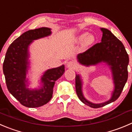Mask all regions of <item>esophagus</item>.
Instances as JSON below:
<instances>
[{
  "label": "esophagus",
  "instance_id": "34e87169",
  "mask_svg": "<svg viewBox=\"0 0 132 132\" xmlns=\"http://www.w3.org/2000/svg\"><path fill=\"white\" fill-rule=\"evenodd\" d=\"M66 66L68 68H74L75 67V63L73 61H69L66 64Z\"/></svg>",
  "mask_w": 132,
  "mask_h": 132
}]
</instances>
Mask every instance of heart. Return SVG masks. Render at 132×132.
<instances>
[{"instance_id": "heart-1", "label": "heart", "mask_w": 132, "mask_h": 132, "mask_svg": "<svg viewBox=\"0 0 132 132\" xmlns=\"http://www.w3.org/2000/svg\"><path fill=\"white\" fill-rule=\"evenodd\" d=\"M77 40L79 43L82 42V46L83 48H88L94 43L95 40V37L93 34H88L87 33H83V34H80L77 37Z\"/></svg>"}]
</instances>
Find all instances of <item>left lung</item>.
Wrapping results in <instances>:
<instances>
[{"label": "left lung", "mask_w": 132, "mask_h": 132, "mask_svg": "<svg viewBox=\"0 0 132 132\" xmlns=\"http://www.w3.org/2000/svg\"><path fill=\"white\" fill-rule=\"evenodd\" d=\"M101 30L103 32L101 43L95 44L84 53L78 55L77 61L86 66L97 65L101 62H105L110 66L114 83V89L110 99L100 104L88 101L83 95L80 76L76 74L75 77V89L78 97L84 104L93 108L104 106L117 100L128 76L129 57L123 44L110 30L106 28H101Z\"/></svg>", "instance_id": "obj_1"}]
</instances>
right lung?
Listing matches in <instances>:
<instances>
[{
	"mask_svg": "<svg viewBox=\"0 0 132 132\" xmlns=\"http://www.w3.org/2000/svg\"><path fill=\"white\" fill-rule=\"evenodd\" d=\"M49 28L31 29L22 34L9 46L3 63V72L10 93L20 104L28 108H37L52 98L55 82L64 73V65L50 69L42 76L39 89L27 88L26 73L29 68L28 48L34 40L49 36Z\"/></svg>",
	"mask_w": 132,
	"mask_h": 132,
	"instance_id": "obj_1",
	"label": "right lung"
}]
</instances>
